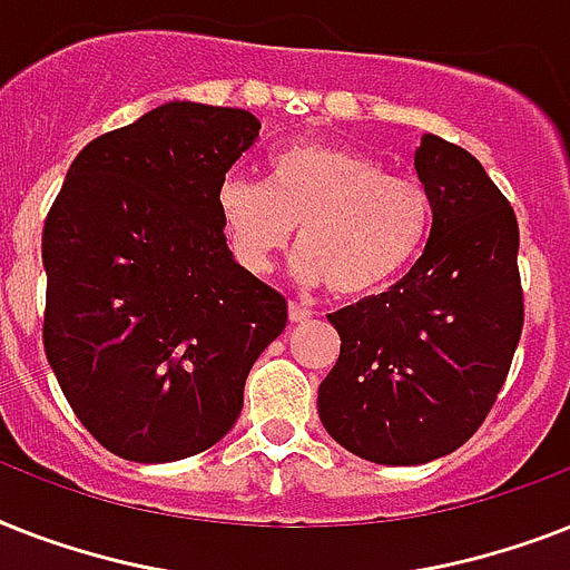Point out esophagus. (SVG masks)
<instances>
[{
    "label": "esophagus",
    "instance_id": "1",
    "mask_svg": "<svg viewBox=\"0 0 570 570\" xmlns=\"http://www.w3.org/2000/svg\"><path fill=\"white\" fill-rule=\"evenodd\" d=\"M308 308H303L299 306V303H288V317H291V323H303V321H308Z\"/></svg>",
    "mask_w": 570,
    "mask_h": 570
}]
</instances>
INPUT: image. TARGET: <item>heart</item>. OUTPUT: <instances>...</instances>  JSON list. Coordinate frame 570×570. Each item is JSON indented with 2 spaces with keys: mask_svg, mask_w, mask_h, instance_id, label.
<instances>
[{
  "mask_svg": "<svg viewBox=\"0 0 570 570\" xmlns=\"http://www.w3.org/2000/svg\"><path fill=\"white\" fill-rule=\"evenodd\" d=\"M217 208L247 271H267L299 229V279L347 299L391 288L417 258L432 223L421 181L326 140L279 149L267 164V185L229 179Z\"/></svg>",
  "mask_w": 570,
  "mask_h": 570,
  "instance_id": "obj_1",
  "label": "heart"
}]
</instances>
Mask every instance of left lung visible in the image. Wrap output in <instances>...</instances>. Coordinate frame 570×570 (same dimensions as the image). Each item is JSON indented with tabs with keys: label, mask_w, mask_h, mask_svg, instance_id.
<instances>
[{
	"label": "left lung",
	"mask_w": 570,
	"mask_h": 570,
	"mask_svg": "<svg viewBox=\"0 0 570 570\" xmlns=\"http://www.w3.org/2000/svg\"><path fill=\"white\" fill-rule=\"evenodd\" d=\"M432 229L412 271L330 314L341 356L317 391L332 439L376 465H423L480 430L523 330L518 217L468 149L423 135Z\"/></svg>",
	"instance_id": "left-lung-1"
}]
</instances>
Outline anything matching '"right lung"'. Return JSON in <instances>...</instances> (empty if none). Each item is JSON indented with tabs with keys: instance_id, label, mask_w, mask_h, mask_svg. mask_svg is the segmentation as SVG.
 Instances as JSON below:
<instances>
[{
	"instance_id": "add662e5",
	"label": "right lung",
	"mask_w": 570,
	"mask_h": 570,
	"mask_svg": "<svg viewBox=\"0 0 570 570\" xmlns=\"http://www.w3.org/2000/svg\"><path fill=\"white\" fill-rule=\"evenodd\" d=\"M240 108L167 102L81 149L43 223V350L85 430L129 462L197 456L288 323L223 235L226 173L258 138Z\"/></svg>"
}]
</instances>
